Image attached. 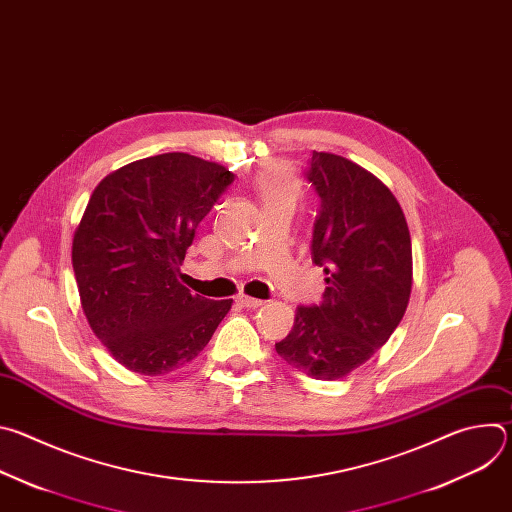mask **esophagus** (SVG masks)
Wrapping results in <instances>:
<instances>
[{"mask_svg":"<svg viewBox=\"0 0 512 512\" xmlns=\"http://www.w3.org/2000/svg\"><path fill=\"white\" fill-rule=\"evenodd\" d=\"M235 302L237 304H241L243 308H259V306H263V302L261 300H257V298H251V296H245V294H241V296H237L235 298Z\"/></svg>","mask_w":512,"mask_h":512,"instance_id":"esophagus-1","label":"esophagus"}]
</instances>
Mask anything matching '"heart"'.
<instances>
[{
  "label": "heart",
  "mask_w": 512,
  "mask_h": 512,
  "mask_svg": "<svg viewBox=\"0 0 512 512\" xmlns=\"http://www.w3.org/2000/svg\"><path fill=\"white\" fill-rule=\"evenodd\" d=\"M255 188L263 202H291L294 204L300 194V184L287 166L271 164L257 178Z\"/></svg>",
  "instance_id": "obj_1"
}]
</instances>
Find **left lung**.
<instances>
[{
    "label": "left lung",
    "mask_w": 512,
    "mask_h": 512,
    "mask_svg": "<svg viewBox=\"0 0 512 512\" xmlns=\"http://www.w3.org/2000/svg\"><path fill=\"white\" fill-rule=\"evenodd\" d=\"M308 180L322 200L312 261L324 267L320 306L296 310L275 344L291 367L336 381L367 362L399 326L411 296V235L401 204L369 170L314 152Z\"/></svg>",
    "instance_id": "1"
}]
</instances>
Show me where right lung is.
<instances>
[{
    "instance_id": "obj_1",
    "label": "right lung",
    "mask_w": 512,
    "mask_h": 512,
    "mask_svg": "<svg viewBox=\"0 0 512 512\" xmlns=\"http://www.w3.org/2000/svg\"><path fill=\"white\" fill-rule=\"evenodd\" d=\"M235 174L172 152L131 162L91 194L72 239V267L93 334L131 373L186 367L229 314L180 281L198 223Z\"/></svg>"
}]
</instances>
